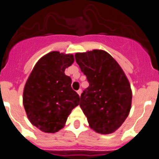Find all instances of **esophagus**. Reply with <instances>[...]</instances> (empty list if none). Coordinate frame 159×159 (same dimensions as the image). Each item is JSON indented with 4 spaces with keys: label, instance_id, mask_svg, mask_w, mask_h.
Listing matches in <instances>:
<instances>
[{
    "label": "esophagus",
    "instance_id": "1",
    "mask_svg": "<svg viewBox=\"0 0 159 159\" xmlns=\"http://www.w3.org/2000/svg\"><path fill=\"white\" fill-rule=\"evenodd\" d=\"M77 93H78L79 95H80L81 93H82V89H81V88H80V89H79L78 91H77Z\"/></svg>",
    "mask_w": 159,
    "mask_h": 159
}]
</instances>
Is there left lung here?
Returning <instances> with one entry per match:
<instances>
[{"mask_svg":"<svg viewBox=\"0 0 159 159\" xmlns=\"http://www.w3.org/2000/svg\"><path fill=\"white\" fill-rule=\"evenodd\" d=\"M75 58L89 83L81 94L80 106L90 127L100 134L113 133L130 110L132 93L127 76L102 50L76 53Z\"/></svg>","mask_w":159,"mask_h":159,"instance_id":"8db88e82","label":"left lung"}]
</instances>
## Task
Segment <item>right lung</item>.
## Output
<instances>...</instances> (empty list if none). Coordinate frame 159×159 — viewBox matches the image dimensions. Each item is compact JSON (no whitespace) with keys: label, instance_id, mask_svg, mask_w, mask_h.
Instances as JSON below:
<instances>
[{"label":"right lung","instance_id":"right-lung-1","mask_svg":"<svg viewBox=\"0 0 159 159\" xmlns=\"http://www.w3.org/2000/svg\"><path fill=\"white\" fill-rule=\"evenodd\" d=\"M74 62L71 54L52 52L35 65L25 86L23 103L32 125L43 132L63 128L80 95L71 88V79L65 68Z\"/></svg>","mask_w":159,"mask_h":159}]
</instances>
